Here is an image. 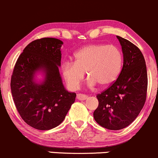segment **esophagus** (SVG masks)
<instances>
[{"label":"esophagus","instance_id":"esophagus-1","mask_svg":"<svg viewBox=\"0 0 158 158\" xmlns=\"http://www.w3.org/2000/svg\"><path fill=\"white\" fill-rule=\"evenodd\" d=\"M76 98L79 100H85L88 98V96H87L86 95H84V94H77Z\"/></svg>","mask_w":158,"mask_h":158}]
</instances>
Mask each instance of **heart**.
Here are the masks:
<instances>
[{"mask_svg": "<svg viewBox=\"0 0 158 158\" xmlns=\"http://www.w3.org/2000/svg\"><path fill=\"white\" fill-rule=\"evenodd\" d=\"M123 66V54L114 45L92 44L78 50L73 63L66 62L62 66V73L68 86L77 89L86 72L89 84H98L106 88L115 82Z\"/></svg>", "mask_w": 158, "mask_h": 158, "instance_id": "1", "label": "heart"}]
</instances>
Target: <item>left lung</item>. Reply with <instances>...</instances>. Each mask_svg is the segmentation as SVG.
I'll use <instances>...</instances> for the list:
<instances>
[{"label": "left lung", "instance_id": "8db88e82", "mask_svg": "<svg viewBox=\"0 0 158 158\" xmlns=\"http://www.w3.org/2000/svg\"><path fill=\"white\" fill-rule=\"evenodd\" d=\"M123 52V66L114 83L96 95L95 122L109 130L126 128L138 117L147 98L148 73L144 56L128 40L117 36Z\"/></svg>", "mask_w": 158, "mask_h": 158}]
</instances>
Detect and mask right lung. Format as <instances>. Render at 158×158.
Returning a JSON list of instances; mask_svg holds the SVG:
<instances>
[{
  "instance_id": "1",
  "label": "right lung",
  "mask_w": 158,
  "mask_h": 158,
  "mask_svg": "<svg viewBox=\"0 0 158 158\" xmlns=\"http://www.w3.org/2000/svg\"><path fill=\"white\" fill-rule=\"evenodd\" d=\"M63 42L56 38L32 41L19 56L11 76L10 88L16 109L30 126L49 130L63 122L76 94L65 89L60 77ZM45 71L42 84L33 82L37 70Z\"/></svg>"
}]
</instances>
